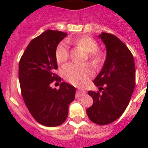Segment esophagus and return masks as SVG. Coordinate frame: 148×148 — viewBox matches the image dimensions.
<instances>
[{
	"mask_svg": "<svg viewBox=\"0 0 148 148\" xmlns=\"http://www.w3.org/2000/svg\"><path fill=\"white\" fill-rule=\"evenodd\" d=\"M84 93H85V90H81V89H79V90H77L76 95L77 96H82V95H83Z\"/></svg>",
	"mask_w": 148,
	"mask_h": 148,
	"instance_id": "esophagus-1",
	"label": "esophagus"
}]
</instances>
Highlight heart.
Returning a JSON list of instances; mask_svg holds the SVG:
<instances>
[{
    "label": "heart",
    "mask_w": 148,
    "mask_h": 148,
    "mask_svg": "<svg viewBox=\"0 0 148 148\" xmlns=\"http://www.w3.org/2000/svg\"><path fill=\"white\" fill-rule=\"evenodd\" d=\"M67 42L80 47L86 53H88L89 58L92 64L99 65L102 62L103 54L100 51L96 50L98 44L92 38L81 36L75 39H67ZM56 56L58 64H62L68 59L69 48L66 42H61L58 44L56 49ZM62 74L64 78L70 83L81 85L92 76V72L90 66L87 64H77L70 63L63 67Z\"/></svg>",
    "instance_id": "b5f03b06"
}]
</instances>
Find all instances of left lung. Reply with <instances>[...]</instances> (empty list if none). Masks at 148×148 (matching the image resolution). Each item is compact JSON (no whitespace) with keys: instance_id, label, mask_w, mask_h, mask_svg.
Instances as JSON below:
<instances>
[{"instance_id":"left-lung-1","label":"left lung","mask_w":148,"mask_h":148,"mask_svg":"<svg viewBox=\"0 0 148 148\" xmlns=\"http://www.w3.org/2000/svg\"><path fill=\"white\" fill-rule=\"evenodd\" d=\"M98 37L105 45L106 59L93 81L99 91H88L93 104L87 113L92 122L105 125L118 119L126 110L135 87L136 69L133 55L120 39L106 32Z\"/></svg>"}]
</instances>
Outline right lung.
<instances>
[{
  "label": "right lung",
  "mask_w": 148,
  "mask_h": 148,
  "mask_svg": "<svg viewBox=\"0 0 148 148\" xmlns=\"http://www.w3.org/2000/svg\"><path fill=\"white\" fill-rule=\"evenodd\" d=\"M66 32L47 30L30 41L19 62L18 76L23 101L38 123L56 127L67 118L69 105L75 99L76 89L62 82L58 90L51 83L60 78L56 52Z\"/></svg>",
  "instance_id": "obj_1"
}]
</instances>
